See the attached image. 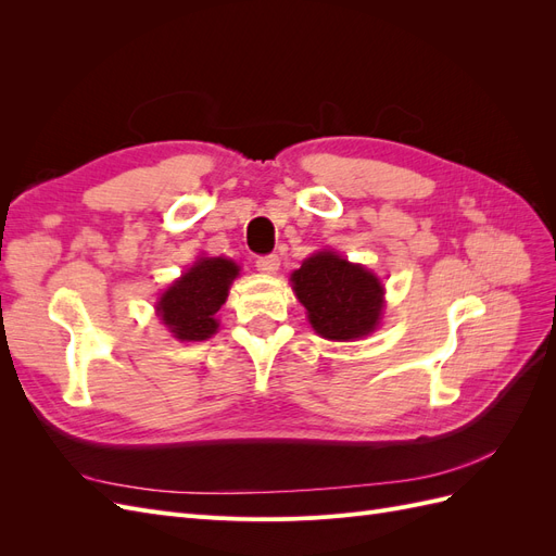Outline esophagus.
I'll return each instance as SVG.
<instances>
[{"mask_svg": "<svg viewBox=\"0 0 556 556\" xmlns=\"http://www.w3.org/2000/svg\"><path fill=\"white\" fill-rule=\"evenodd\" d=\"M255 266L260 268L262 274H266V276H274V274L278 271V268H280V257H278V255H266V257H257Z\"/></svg>", "mask_w": 556, "mask_h": 556, "instance_id": "34e87169", "label": "esophagus"}]
</instances>
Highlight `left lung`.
Instances as JSON below:
<instances>
[{"mask_svg": "<svg viewBox=\"0 0 556 556\" xmlns=\"http://www.w3.org/2000/svg\"><path fill=\"white\" fill-rule=\"evenodd\" d=\"M315 333L329 341H355L376 331L384 306L380 278L339 252L319 250L290 276Z\"/></svg>", "mask_w": 556, "mask_h": 556, "instance_id": "left-lung-1", "label": "left lung"}]
</instances>
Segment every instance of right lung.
<instances>
[{"label":"right lung","mask_w":556,"mask_h":556,"mask_svg":"<svg viewBox=\"0 0 556 556\" xmlns=\"http://www.w3.org/2000/svg\"><path fill=\"white\" fill-rule=\"evenodd\" d=\"M239 264L227 257H201L157 301L162 325L178 341H206L217 331L215 313L227 301Z\"/></svg>","instance_id":"add662e5"}]
</instances>
